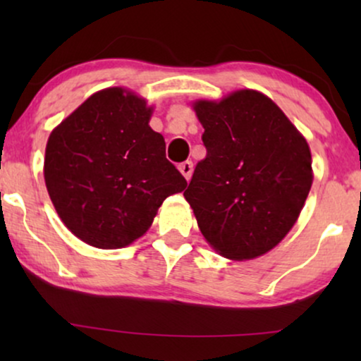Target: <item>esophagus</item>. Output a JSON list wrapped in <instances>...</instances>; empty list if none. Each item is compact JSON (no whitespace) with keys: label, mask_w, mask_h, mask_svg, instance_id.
<instances>
[{"label":"esophagus","mask_w":361,"mask_h":361,"mask_svg":"<svg viewBox=\"0 0 361 361\" xmlns=\"http://www.w3.org/2000/svg\"><path fill=\"white\" fill-rule=\"evenodd\" d=\"M179 171L182 172V176L185 177L187 180L192 177V171H194V164H192L190 161H185V162H180L179 164Z\"/></svg>","instance_id":"1"}]
</instances>
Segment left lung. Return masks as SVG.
Instances as JSON below:
<instances>
[{"instance_id":"8db88e82","label":"left lung","mask_w":361,"mask_h":361,"mask_svg":"<svg viewBox=\"0 0 361 361\" xmlns=\"http://www.w3.org/2000/svg\"><path fill=\"white\" fill-rule=\"evenodd\" d=\"M207 156L184 192L205 240L230 259H251L288 235L312 185L307 141L255 90L197 102Z\"/></svg>"}]
</instances>
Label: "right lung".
Here are the masks:
<instances>
[{
    "label": "right lung",
    "instance_id": "add662e5",
    "mask_svg": "<svg viewBox=\"0 0 361 361\" xmlns=\"http://www.w3.org/2000/svg\"><path fill=\"white\" fill-rule=\"evenodd\" d=\"M151 108L123 88L83 102L51 133L44 179L73 235L103 250L123 248L149 228L162 202L187 180L166 159L149 126Z\"/></svg>",
    "mask_w": 361,
    "mask_h": 361
}]
</instances>
